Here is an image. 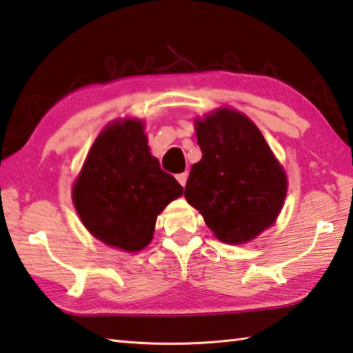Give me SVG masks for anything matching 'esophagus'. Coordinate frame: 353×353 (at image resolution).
<instances>
[{"instance_id":"34e87169","label":"esophagus","mask_w":353,"mask_h":353,"mask_svg":"<svg viewBox=\"0 0 353 353\" xmlns=\"http://www.w3.org/2000/svg\"><path fill=\"white\" fill-rule=\"evenodd\" d=\"M188 176H189V174H188V172H183V174H178V175H176V179H178V183H179V184H181V185H183V188H184V185H185V183H188Z\"/></svg>"}]
</instances>
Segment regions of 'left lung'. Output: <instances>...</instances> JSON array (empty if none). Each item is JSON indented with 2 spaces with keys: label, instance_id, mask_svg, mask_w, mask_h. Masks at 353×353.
Masks as SVG:
<instances>
[{
  "label": "left lung",
  "instance_id": "8db88e82",
  "mask_svg": "<svg viewBox=\"0 0 353 353\" xmlns=\"http://www.w3.org/2000/svg\"><path fill=\"white\" fill-rule=\"evenodd\" d=\"M201 161L184 196L219 241L239 244L270 228L288 189L284 170L248 117L219 109L196 121Z\"/></svg>",
  "mask_w": 353,
  "mask_h": 353
}]
</instances>
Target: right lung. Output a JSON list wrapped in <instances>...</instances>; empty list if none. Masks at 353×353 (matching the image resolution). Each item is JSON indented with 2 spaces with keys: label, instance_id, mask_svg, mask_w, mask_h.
<instances>
[{
  "label": "right lung",
  "instance_id": "obj_1",
  "mask_svg": "<svg viewBox=\"0 0 353 353\" xmlns=\"http://www.w3.org/2000/svg\"><path fill=\"white\" fill-rule=\"evenodd\" d=\"M183 188L150 155L143 123H112L95 139L73 185L83 224L103 243L125 252L144 249L157 215Z\"/></svg>",
  "mask_w": 353,
  "mask_h": 353
}]
</instances>
